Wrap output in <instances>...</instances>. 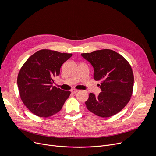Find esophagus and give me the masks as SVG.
Returning <instances> with one entry per match:
<instances>
[{
  "instance_id": "esophagus-1",
  "label": "esophagus",
  "mask_w": 156,
  "mask_h": 156,
  "mask_svg": "<svg viewBox=\"0 0 156 156\" xmlns=\"http://www.w3.org/2000/svg\"><path fill=\"white\" fill-rule=\"evenodd\" d=\"M78 91H79V90H76V89H72V90H71V92L73 94H75V93H78Z\"/></svg>"
}]
</instances>
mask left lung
I'll use <instances>...</instances> for the list:
<instances>
[{
	"label": "left lung",
	"mask_w": 156,
	"mask_h": 156,
	"mask_svg": "<svg viewBox=\"0 0 156 156\" xmlns=\"http://www.w3.org/2000/svg\"><path fill=\"white\" fill-rule=\"evenodd\" d=\"M81 56L93 66L94 78L101 81L98 96L90 93L85 102L87 108L101 117L113 116L128 103L133 93L134 76L131 65L120 54L102 49Z\"/></svg>",
	"instance_id": "left-lung-1"
}]
</instances>
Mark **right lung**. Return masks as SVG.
<instances>
[{"instance_id": "right-lung-1", "label": "right lung", "mask_w": 156, "mask_h": 156, "mask_svg": "<svg viewBox=\"0 0 156 156\" xmlns=\"http://www.w3.org/2000/svg\"><path fill=\"white\" fill-rule=\"evenodd\" d=\"M72 54L49 49L40 50L25 62L19 72L17 84L20 98L34 115L49 117L62 109L71 94L53 86L62 64Z\"/></svg>"}]
</instances>
